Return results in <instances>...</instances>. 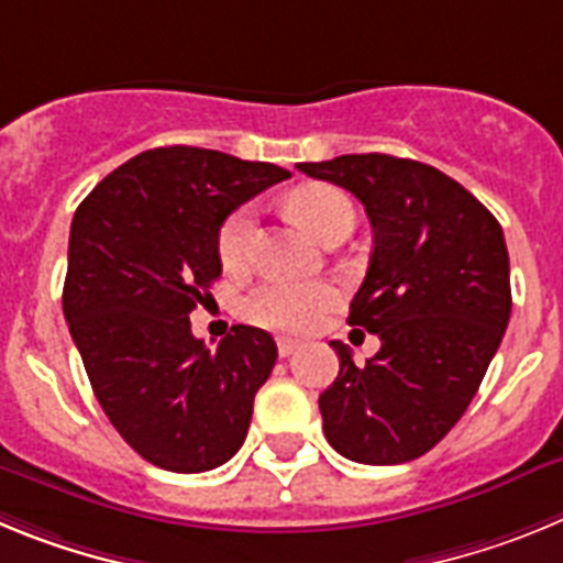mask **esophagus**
<instances>
[{
	"mask_svg": "<svg viewBox=\"0 0 563 563\" xmlns=\"http://www.w3.org/2000/svg\"><path fill=\"white\" fill-rule=\"evenodd\" d=\"M276 346H278V355L290 357L292 352H296L298 346H301V341H298V338H278Z\"/></svg>",
	"mask_w": 563,
	"mask_h": 563,
	"instance_id": "34e87169",
	"label": "esophagus"
}]
</instances>
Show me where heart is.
<instances>
[{
	"label": "heart",
	"mask_w": 563,
	"mask_h": 563,
	"mask_svg": "<svg viewBox=\"0 0 563 563\" xmlns=\"http://www.w3.org/2000/svg\"><path fill=\"white\" fill-rule=\"evenodd\" d=\"M290 211L305 222L321 242L341 222H355L350 197L330 186L298 188L290 197ZM253 208H239L222 222L217 236V253L225 271H242L251 258ZM338 287L330 282H267L256 287L242 305V316L251 324L267 330L307 332L335 307Z\"/></svg>",
	"instance_id": "obj_1"
}]
</instances>
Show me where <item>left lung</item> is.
I'll use <instances>...</instances> for the list:
<instances>
[{
  "mask_svg": "<svg viewBox=\"0 0 563 563\" xmlns=\"http://www.w3.org/2000/svg\"><path fill=\"white\" fill-rule=\"evenodd\" d=\"M363 202L375 233L350 324L380 338L318 397L332 449L363 465L431 451L474 400L510 321V258L496 217L449 174L391 154L298 163Z\"/></svg>",
  "mask_w": 563,
  "mask_h": 563,
  "instance_id": "left-lung-1",
  "label": "left lung"
}]
</instances>
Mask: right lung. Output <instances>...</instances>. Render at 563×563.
<instances>
[{
    "instance_id": "1",
    "label": "right lung",
    "mask_w": 563,
    "mask_h": 563,
    "mask_svg": "<svg viewBox=\"0 0 563 563\" xmlns=\"http://www.w3.org/2000/svg\"><path fill=\"white\" fill-rule=\"evenodd\" d=\"M290 172L197 146H161L103 177L69 228L64 318L92 391L146 462L202 474L247 437L276 341L236 324L211 352L191 310L222 273L228 213Z\"/></svg>"
}]
</instances>
